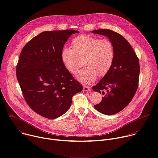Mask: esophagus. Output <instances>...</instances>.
Segmentation results:
<instances>
[{"label": "esophagus", "mask_w": 158, "mask_h": 158, "mask_svg": "<svg viewBox=\"0 0 158 158\" xmlns=\"http://www.w3.org/2000/svg\"><path fill=\"white\" fill-rule=\"evenodd\" d=\"M91 90L89 86L88 85H84L83 86V91H89Z\"/></svg>", "instance_id": "1"}]
</instances>
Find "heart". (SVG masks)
Listing matches in <instances>:
<instances>
[{
  "mask_svg": "<svg viewBox=\"0 0 158 158\" xmlns=\"http://www.w3.org/2000/svg\"><path fill=\"white\" fill-rule=\"evenodd\" d=\"M73 49L65 48L61 52L63 65L71 73L76 74L82 65H86L77 75L79 81L88 84L98 76L106 75L112 65L115 57L114 47L107 39L81 35L74 38Z\"/></svg>",
  "mask_w": 158,
  "mask_h": 158,
  "instance_id": "heart-1",
  "label": "heart"
}]
</instances>
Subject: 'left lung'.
Wrapping results in <instances>:
<instances>
[{"mask_svg": "<svg viewBox=\"0 0 158 158\" xmlns=\"http://www.w3.org/2000/svg\"><path fill=\"white\" fill-rule=\"evenodd\" d=\"M92 32L107 36L115 51L111 68L93 87L94 91L104 95L102 101L94 107L102 114H115L130 103L136 93L140 73L139 59L128 41L119 33L105 29Z\"/></svg>", "mask_w": 158, "mask_h": 158, "instance_id": "obj_1", "label": "left lung"}]
</instances>
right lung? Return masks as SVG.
Masks as SVG:
<instances>
[{
	"instance_id": "right-lung-1",
	"label": "right lung",
	"mask_w": 158,
	"mask_h": 158,
	"mask_svg": "<svg viewBox=\"0 0 158 158\" xmlns=\"http://www.w3.org/2000/svg\"><path fill=\"white\" fill-rule=\"evenodd\" d=\"M77 31L41 32L22 49L16 76L25 101L38 114L56 119L67 111L73 96L82 85L67 70L61 52L67 40Z\"/></svg>"
}]
</instances>
